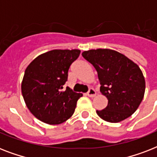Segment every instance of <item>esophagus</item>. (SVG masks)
Returning a JSON list of instances; mask_svg holds the SVG:
<instances>
[{
	"label": "esophagus",
	"instance_id": "34e87169",
	"mask_svg": "<svg viewBox=\"0 0 157 157\" xmlns=\"http://www.w3.org/2000/svg\"><path fill=\"white\" fill-rule=\"evenodd\" d=\"M87 95L89 97H94L96 95V91L93 88H90L88 92H87Z\"/></svg>",
	"mask_w": 157,
	"mask_h": 157
}]
</instances>
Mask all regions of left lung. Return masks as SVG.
<instances>
[{
	"label": "left lung",
	"instance_id": "left-lung-1",
	"mask_svg": "<svg viewBox=\"0 0 157 157\" xmlns=\"http://www.w3.org/2000/svg\"><path fill=\"white\" fill-rule=\"evenodd\" d=\"M82 56L98 72L100 92L108 100L107 107L97 110V114L112 123L130 117L145 92V79L139 67L124 54L108 49L84 51Z\"/></svg>",
	"mask_w": 157,
	"mask_h": 157
}]
</instances>
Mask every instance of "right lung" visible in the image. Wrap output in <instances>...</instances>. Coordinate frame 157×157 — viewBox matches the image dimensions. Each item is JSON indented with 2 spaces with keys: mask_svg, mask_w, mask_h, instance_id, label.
<instances>
[{
  "mask_svg": "<svg viewBox=\"0 0 157 157\" xmlns=\"http://www.w3.org/2000/svg\"><path fill=\"white\" fill-rule=\"evenodd\" d=\"M81 54L79 50H54L39 55L26 68L22 94L27 107L38 120L59 124L75 112L81 94L63 89L71 63Z\"/></svg>",
  "mask_w": 157,
  "mask_h": 157,
  "instance_id": "right-lung-1",
  "label": "right lung"
}]
</instances>
